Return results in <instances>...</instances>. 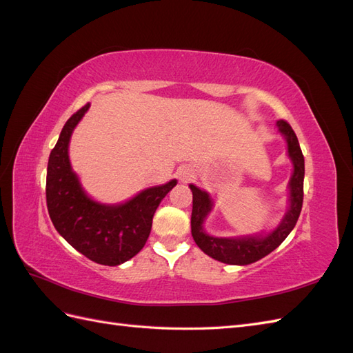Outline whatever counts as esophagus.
<instances>
[{
  "mask_svg": "<svg viewBox=\"0 0 353 353\" xmlns=\"http://www.w3.org/2000/svg\"><path fill=\"white\" fill-rule=\"evenodd\" d=\"M178 176H179V181H181V183H190V181L191 179H193V172H191V170L190 169H181L179 170V174H178Z\"/></svg>",
  "mask_w": 353,
  "mask_h": 353,
  "instance_id": "34e87169",
  "label": "esophagus"
}]
</instances>
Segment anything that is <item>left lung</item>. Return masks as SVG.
Wrapping results in <instances>:
<instances>
[{
    "mask_svg": "<svg viewBox=\"0 0 353 353\" xmlns=\"http://www.w3.org/2000/svg\"><path fill=\"white\" fill-rule=\"evenodd\" d=\"M279 131L284 135L287 143L288 157L293 162V174L288 183L290 188V206L284 215L280 225L268 236H248V237H212L203 230V222L212 210L210 196L196 185L191 184L193 191V212H191V234L199 248L210 258L230 265H249L265 258L275 250L285 240L288 234L294 228L302 210L303 203V178H305V159L299 145L297 137L292 126L285 121L276 122Z\"/></svg>",
    "mask_w": 353,
    "mask_h": 353,
    "instance_id": "obj_1",
    "label": "left lung"
}]
</instances>
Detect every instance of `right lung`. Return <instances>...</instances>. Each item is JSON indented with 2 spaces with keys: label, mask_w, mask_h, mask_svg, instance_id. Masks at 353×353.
Returning a JSON list of instances; mask_svg holds the SVG:
<instances>
[{
  "label": "right lung",
  "mask_w": 353,
  "mask_h": 353,
  "mask_svg": "<svg viewBox=\"0 0 353 353\" xmlns=\"http://www.w3.org/2000/svg\"><path fill=\"white\" fill-rule=\"evenodd\" d=\"M90 103L69 117L47 168V208L52 225L72 248L100 265H121L140 252L150 236L154 212L176 179L143 190L121 205H103L85 193L72 170L69 141Z\"/></svg>",
  "instance_id": "obj_1"
}]
</instances>
